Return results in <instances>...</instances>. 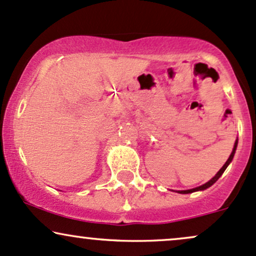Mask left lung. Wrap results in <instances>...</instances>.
I'll list each match as a JSON object with an SVG mask.
<instances>
[{
    "label": "left lung",
    "mask_w": 256,
    "mask_h": 256,
    "mask_svg": "<svg viewBox=\"0 0 256 256\" xmlns=\"http://www.w3.org/2000/svg\"><path fill=\"white\" fill-rule=\"evenodd\" d=\"M237 145H238V139H236V142H234V148H232V152H231V154H230V157H228V160H226V162H225V164L222 166V168H221L220 170L218 172V173L215 174L214 176L212 178V179L209 180L208 182L203 184V185L198 186V188H191V190H182V191H175V192H178V194H192V192H196V191H203V190H206V188H210L212 185H214V184L218 182V179H219V178L221 176V175L224 174V172L226 170V168H228L230 163L232 162V160H234V154H236V148H237Z\"/></svg>",
    "instance_id": "8db88e82"
}]
</instances>
